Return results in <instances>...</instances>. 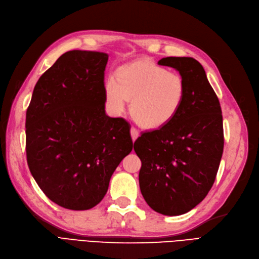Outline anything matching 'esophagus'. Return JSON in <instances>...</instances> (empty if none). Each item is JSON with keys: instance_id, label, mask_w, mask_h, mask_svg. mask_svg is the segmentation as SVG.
<instances>
[{"instance_id": "34e87169", "label": "esophagus", "mask_w": 259, "mask_h": 259, "mask_svg": "<svg viewBox=\"0 0 259 259\" xmlns=\"http://www.w3.org/2000/svg\"><path fill=\"white\" fill-rule=\"evenodd\" d=\"M131 136H132L133 142H135L136 139L138 138V136H139L138 131H137L136 128H134V127H132V128H131Z\"/></svg>"}]
</instances>
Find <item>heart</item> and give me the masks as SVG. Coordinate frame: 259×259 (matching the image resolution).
<instances>
[{"instance_id":"obj_1","label":"heart","mask_w":259,"mask_h":259,"mask_svg":"<svg viewBox=\"0 0 259 259\" xmlns=\"http://www.w3.org/2000/svg\"><path fill=\"white\" fill-rule=\"evenodd\" d=\"M104 99L109 111L120 115L131 101L130 113L139 126L158 130L172 122L184 106L186 82L182 75L169 72L149 60L118 67L115 79L104 82Z\"/></svg>"}]
</instances>
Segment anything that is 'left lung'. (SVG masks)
Returning a JSON list of instances; mask_svg holds the SVG:
<instances>
[{
	"label": "left lung",
	"instance_id": "8db88e82",
	"mask_svg": "<svg viewBox=\"0 0 259 259\" xmlns=\"http://www.w3.org/2000/svg\"><path fill=\"white\" fill-rule=\"evenodd\" d=\"M186 82L179 115L165 126L143 133L134 143L142 161L139 187L153 210L186 213L210 191L223 152L221 107L200 63L193 58H163Z\"/></svg>",
	"mask_w": 259,
	"mask_h": 259
}]
</instances>
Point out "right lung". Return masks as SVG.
<instances>
[{
	"instance_id": "obj_1",
	"label": "right lung",
	"mask_w": 259,
	"mask_h": 259,
	"mask_svg": "<svg viewBox=\"0 0 259 259\" xmlns=\"http://www.w3.org/2000/svg\"><path fill=\"white\" fill-rule=\"evenodd\" d=\"M108 58L97 51L62 54L41 75L27 109L31 176L49 199L71 210L99 204L133 149L130 124L104 110Z\"/></svg>"
}]
</instances>
